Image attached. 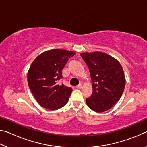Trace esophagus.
I'll use <instances>...</instances> for the list:
<instances>
[{"instance_id":"obj_1","label":"esophagus","mask_w":147,"mask_h":147,"mask_svg":"<svg viewBox=\"0 0 147 147\" xmlns=\"http://www.w3.org/2000/svg\"><path fill=\"white\" fill-rule=\"evenodd\" d=\"M82 88V84H78V86H76L77 89H81Z\"/></svg>"}]
</instances>
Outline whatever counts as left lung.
Returning <instances> with one entry per match:
<instances>
[{
    "mask_svg": "<svg viewBox=\"0 0 147 147\" xmlns=\"http://www.w3.org/2000/svg\"><path fill=\"white\" fill-rule=\"evenodd\" d=\"M80 55L88 66L93 93L86 98L87 105L96 112H104L121 98L125 87L123 69L118 60L102 52L84 53Z\"/></svg>",
    "mask_w": 147,
    "mask_h": 147,
    "instance_id": "8db88e82",
    "label": "left lung"
}]
</instances>
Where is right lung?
<instances>
[{
  "label": "right lung",
  "mask_w": 147,
  "mask_h": 147,
  "mask_svg": "<svg viewBox=\"0 0 147 147\" xmlns=\"http://www.w3.org/2000/svg\"><path fill=\"white\" fill-rule=\"evenodd\" d=\"M73 51L63 49L47 51L32 62L27 74L30 91L39 105L51 110H56L65 105L72 93L71 88L59 85L62 70Z\"/></svg>",
  "instance_id": "right-lung-1"
}]
</instances>
